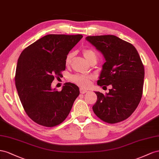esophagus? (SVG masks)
Here are the masks:
<instances>
[{
  "instance_id": "1",
  "label": "esophagus",
  "mask_w": 159,
  "mask_h": 159,
  "mask_svg": "<svg viewBox=\"0 0 159 159\" xmlns=\"http://www.w3.org/2000/svg\"><path fill=\"white\" fill-rule=\"evenodd\" d=\"M87 92V90H86V89H84L83 88H80V93L81 94H84V93H86Z\"/></svg>"
}]
</instances>
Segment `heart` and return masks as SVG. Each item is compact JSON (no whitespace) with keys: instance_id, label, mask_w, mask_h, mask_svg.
Segmentation results:
<instances>
[{"instance_id":"obj_1","label":"heart","mask_w":159,"mask_h":159,"mask_svg":"<svg viewBox=\"0 0 159 159\" xmlns=\"http://www.w3.org/2000/svg\"><path fill=\"white\" fill-rule=\"evenodd\" d=\"M83 54L89 63H91L94 61L97 60V54L92 48H84L83 51ZM74 57L73 52H69L67 54L65 58V65L69 66L70 65L72 58ZM93 79V76L90 75H84L80 74H76L71 77V80L74 83L76 84L80 87L87 88L90 84V81Z\"/></svg>"}]
</instances>
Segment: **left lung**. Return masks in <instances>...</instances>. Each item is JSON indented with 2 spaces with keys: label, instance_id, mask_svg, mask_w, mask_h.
Segmentation results:
<instances>
[{
  "label": "left lung",
  "instance_id": "obj_1",
  "mask_svg": "<svg viewBox=\"0 0 159 159\" xmlns=\"http://www.w3.org/2000/svg\"><path fill=\"white\" fill-rule=\"evenodd\" d=\"M86 40L106 61L98 85L112 87L105 95L95 92L97 101L93 107L94 114L111 124L124 120L135 111L143 94L144 69L137 49L114 35L89 36Z\"/></svg>",
  "mask_w": 159,
  "mask_h": 159
}]
</instances>
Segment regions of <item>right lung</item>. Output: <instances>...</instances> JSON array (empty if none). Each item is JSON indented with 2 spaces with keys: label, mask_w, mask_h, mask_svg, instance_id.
Here are the masks:
<instances>
[{
  "label": "right lung",
  "mask_w": 159,
  "mask_h": 159,
  "mask_svg": "<svg viewBox=\"0 0 159 159\" xmlns=\"http://www.w3.org/2000/svg\"><path fill=\"white\" fill-rule=\"evenodd\" d=\"M83 35L48 34L23 50L18 59L15 85L24 109L36 123L58 125L69 115L79 89L66 83L61 91L51 88L65 70V58Z\"/></svg>",
  "instance_id": "add662e5"
}]
</instances>
